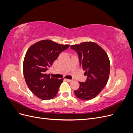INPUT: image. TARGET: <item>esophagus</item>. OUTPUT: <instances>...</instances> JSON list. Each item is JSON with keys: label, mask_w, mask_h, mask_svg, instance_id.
Masks as SVG:
<instances>
[{"label": "esophagus", "mask_w": 133, "mask_h": 133, "mask_svg": "<svg viewBox=\"0 0 133 133\" xmlns=\"http://www.w3.org/2000/svg\"><path fill=\"white\" fill-rule=\"evenodd\" d=\"M65 80H66V81L68 82H70L72 81V80H70V79H65Z\"/></svg>", "instance_id": "esophagus-1"}]
</instances>
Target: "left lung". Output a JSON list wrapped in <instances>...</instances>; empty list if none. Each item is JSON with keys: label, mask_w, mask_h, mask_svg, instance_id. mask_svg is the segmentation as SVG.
I'll return each instance as SVG.
<instances>
[{"label": "left lung", "mask_w": 133, "mask_h": 133, "mask_svg": "<svg viewBox=\"0 0 133 133\" xmlns=\"http://www.w3.org/2000/svg\"><path fill=\"white\" fill-rule=\"evenodd\" d=\"M78 54L80 65L87 75L86 81L79 82L80 87L74 91L77 98L88 100L96 97L107 85L110 64L106 52L97 44L84 42L71 45Z\"/></svg>", "instance_id": "8db88e82"}]
</instances>
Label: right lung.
Masks as SVG:
<instances>
[{"label":"right lung","mask_w":133,"mask_h":133,"mask_svg":"<svg viewBox=\"0 0 133 133\" xmlns=\"http://www.w3.org/2000/svg\"><path fill=\"white\" fill-rule=\"evenodd\" d=\"M69 46L43 40L34 44L27 50L23 62V74L28 88L39 98L47 100L57 94L63 79L51 77L46 71L59 54Z\"/></svg>","instance_id":"add662e5"}]
</instances>
